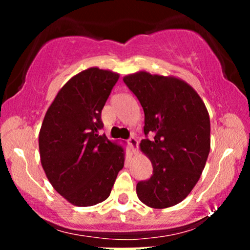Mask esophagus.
Returning a JSON list of instances; mask_svg holds the SVG:
<instances>
[{
  "mask_svg": "<svg viewBox=\"0 0 250 250\" xmlns=\"http://www.w3.org/2000/svg\"><path fill=\"white\" fill-rule=\"evenodd\" d=\"M128 146L131 151H136L137 147H139V141H137V139H135L134 136H131L130 139L128 140Z\"/></svg>",
  "mask_w": 250,
  "mask_h": 250,
  "instance_id": "34e87169",
  "label": "esophagus"
}]
</instances>
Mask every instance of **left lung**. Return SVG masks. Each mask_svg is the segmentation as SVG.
Masks as SVG:
<instances>
[{"mask_svg":"<svg viewBox=\"0 0 250 250\" xmlns=\"http://www.w3.org/2000/svg\"><path fill=\"white\" fill-rule=\"evenodd\" d=\"M145 111V139L140 149L153 165V175L136 186L140 201L163 209L180 203L193 190L210 150V120L196 90L175 76L137 71L123 77Z\"/></svg>","mask_w":250,"mask_h":250,"instance_id":"8db88e82","label":"left lung"}]
</instances>
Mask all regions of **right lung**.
Listing matches in <instances>:
<instances>
[{"instance_id":"1","label":"right lung","mask_w":250,"mask_h":250,"mask_svg":"<svg viewBox=\"0 0 250 250\" xmlns=\"http://www.w3.org/2000/svg\"><path fill=\"white\" fill-rule=\"evenodd\" d=\"M119 77L97 67L76 74L59 90L40 129L43 170L57 193L77 207L107 200L125 166V148L99 135L101 111Z\"/></svg>"}]
</instances>
